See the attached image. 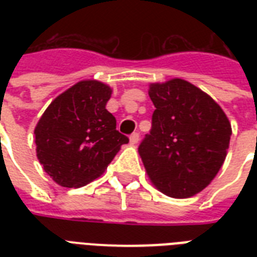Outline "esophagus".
<instances>
[{
    "label": "esophagus",
    "mask_w": 257,
    "mask_h": 257,
    "mask_svg": "<svg viewBox=\"0 0 257 257\" xmlns=\"http://www.w3.org/2000/svg\"><path fill=\"white\" fill-rule=\"evenodd\" d=\"M139 140H140L139 133H132V135H131V137H129V141H131V144L132 145H136L137 143H139Z\"/></svg>",
    "instance_id": "1"
}]
</instances>
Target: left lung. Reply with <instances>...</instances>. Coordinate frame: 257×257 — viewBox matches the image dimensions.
I'll return each instance as SVG.
<instances>
[{"mask_svg":"<svg viewBox=\"0 0 257 257\" xmlns=\"http://www.w3.org/2000/svg\"><path fill=\"white\" fill-rule=\"evenodd\" d=\"M148 93L156 109L139 155L149 180L169 197L197 195L224 164L231 122L209 94L183 78L152 82Z\"/></svg>","mask_w":257,"mask_h":257,"instance_id":"left-lung-1","label":"left lung"}]
</instances>
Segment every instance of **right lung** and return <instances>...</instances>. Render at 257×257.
Masks as SVG:
<instances>
[{
	"label": "right lung",
	"instance_id": "1",
	"mask_svg": "<svg viewBox=\"0 0 257 257\" xmlns=\"http://www.w3.org/2000/svg\"><path fill=\"white\" fill-rule=\"evenodd\" d=\"M112 88L82 80L57 96L34 128L37 159L53 181L80 188L108 168L128 137L106 110Z\"/></svg>",
	"mask_w": 257,
	"mask_h": 257
}]
</instances>
